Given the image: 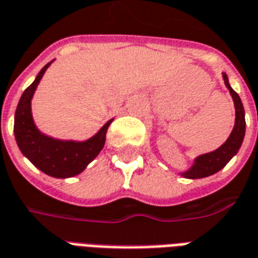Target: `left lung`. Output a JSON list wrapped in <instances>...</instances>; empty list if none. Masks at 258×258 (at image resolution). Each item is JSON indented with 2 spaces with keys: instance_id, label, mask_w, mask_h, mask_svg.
<instances>
[{
  "instance_id": "1",
  "label": "left lung",
  "mask_w": 258,
  "mask_h": 258,
  "mask_svg": "<svg viewBox=\"0 0 258 258\" xmlns=\"http://www.w3.org/2000/svg\"><path fill=\"white\" fill-rule=\"evenodd\" d=\"M223 82L228 88L230 96L233 99L235 104V125L232 133L228 137V140L223 142L221 147L208 152L197 156L192 160V165L184 172H180L179 174L184 179H203L208 177L211 174H215L221 169L226 166V163L235 156L239 149L242 147V142L244 140V133H246V120H244V107L239 95L236 93L229 84V78L225 73H222Z\"/></svg>"
}]
</instances>
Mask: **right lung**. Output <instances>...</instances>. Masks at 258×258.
Masks as SVG:
<instances>
[{"instance_id":"obj_1","label":"right lung","mask_w":258,"mask_h":258,"mask_svg":"<svg viewBox=\"0 0 258 258\" xmlns=\"http://www.w3.org/2000/svg\"><path fill=\"white\" fill-rule=\"evenodd\" d=\"M53 61L41 68L32 85L23 92L19 99L15 111L14 134L23 156H26L39 170L51 177L68 179L84 172L86 166L100 154L106 142V133L113 118L85 141L60 140L41 133L32 116V99L39 82Z\"/></svg>"}]
</instances>
